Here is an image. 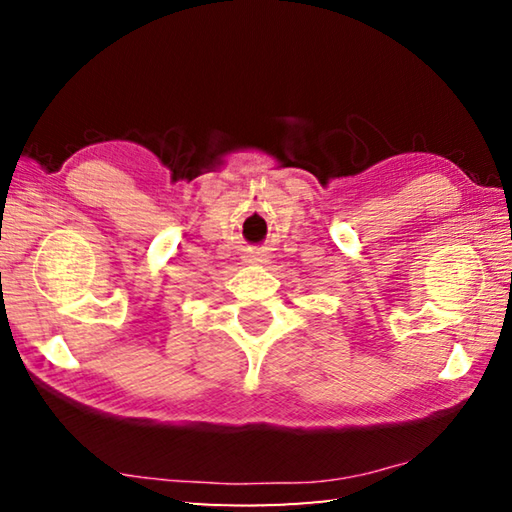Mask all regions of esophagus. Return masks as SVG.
I'll return each mask as SVG.
<instances>
[{"mask_svg": "<svg viewBox=\"0 0 512 512\" xmlns=\"http://www.w3.org/2000/svg\"><path fill=\"white\" fill-rule=\"evenodd\" d=\"M264 259H266L264 250H259V248H253L246 253V262H250V264H259V262H264Z\"/></svg>", "mask_w": 512, "mask_h": 512, "instance_id": "34e87169", "label": "esophagus"}]
</instances>
